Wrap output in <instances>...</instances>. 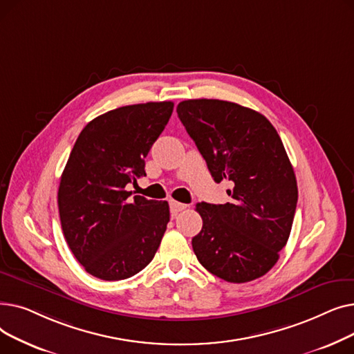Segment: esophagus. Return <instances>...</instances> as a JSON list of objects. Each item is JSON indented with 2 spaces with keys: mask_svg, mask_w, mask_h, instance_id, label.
<instances>
[{
  "mask_svg": "<svg viewBox=\"0 0 354 354\" xmlns=\"http://www.w3.org/2000/svg\"><path fill=\"white\" fill-rule=\"evenodd\" d=\"M169 207H171V212L174 215H176L178 212L183 211L185 208H187V205L185 203H180V202H176V201H169Z\"/></svg>",
  "mask_w": 354,
  "mask_h": 354,
  "instance_id": "1",
  "label": "esophagus"
}]
</instances>
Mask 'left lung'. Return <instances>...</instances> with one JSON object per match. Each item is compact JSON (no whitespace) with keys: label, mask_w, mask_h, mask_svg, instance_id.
<instances>
[{"label":"left lung","mask_w":354,"mask_h":354,"mask_svg":"<svg viewBox=\"0 0 354 354\" xmlns=\"http://www.w3.org/2000/svg\"><path fill=\"white\" fill-rule=\"evenodd\" d=\"M178 116L216 183L228 180L231 202H201L202 230L192 238L198 261L228 283L267 274L286 247L297 207V180L270 120L232 102H180Z\"/></svg>","instance_id":"8db88e82"}]
</instances>
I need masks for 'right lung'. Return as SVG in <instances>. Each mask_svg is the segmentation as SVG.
I'll use <instances>...</instances> for the list:
<instances>
[{"label":"right lung","instance_id":"1","mask_svg":"<svg viewBox=\"0 0 354 354\" xmlns=\"http://www.w3.org/2000/svg\"><path fill=\"white\" fill-rule=\"evenodd\" d=\"M174 111L172 102L123 106L86 124L59 187L64 238L83 268L118 281L152 261L169 222L166 201L126 191L145 176V158Z\"/></svg>","mask_w":354,"mask_h":354}]
</instances>
